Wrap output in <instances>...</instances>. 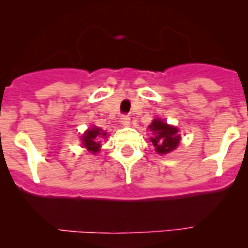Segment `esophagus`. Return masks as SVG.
<instances>
[{
	"label": "esophagus",
	"instance_id": "1",
	"mask_svg": "<svg viewBox=\"0 0 248 248\" xmlns=\"http://www.w3.org/2000/svg\"><path fill=\"white\" fill-rule=\"evenodd\" d=\"M129 122H131V117H129V115H127V114L122 115L121 124H124V126H129Z\"/></svg>",
	"mask_w": 248,
	"mask_h": 248
}]
</instances>
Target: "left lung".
I'll use <instances>...</instances> for the list:
<instances>
[{"label":"left lung","mask_w":248,"mask_h":248,"mask_svg":"<svg viewBox=\"0 0 248 248\" xmlns=\"http://www.w3.org/2000/svg\"><path fill=\"white\" fill-rule=\"evenodd\" d=\"M149 127L155 134L154 138L150 139L158 154H168L179 145L180 136L177 134L176 127L169 126L159 119L154 120Z\"/></svg>","instance_id":"8db88e82"}]
</instances>
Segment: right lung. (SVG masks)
<instances>
[{"label": "right lung", "mask_w": 248, "mask_h": 248, "mask_svg": "<svg viewBox=\"0 0 248 248\" xmlns=\"http://www.w3.org/2000/svg\"><path fill=\"white\" fill-rule=\"evenodd\" d=\"M106 133H104L102 129L97 128V127H92L91 129L85 132V134L82 136V144L86 147L89 151H91L92 154H96V152L99 151V147H101V144H99V137H104Z\"/></svg>", "instance_id": "1"}]
</instances>
